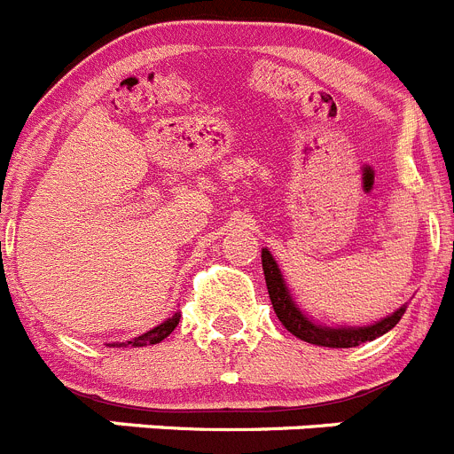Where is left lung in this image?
<instances>
[{
    "label": "left lung",
    "instance_id": "1",
    "mask_svg": "<svg viewBox=\"0 0 454 454\" xmlns=\"http://www.w3.org/2000/svg\"><path fill=\"white\" fill-rule=\"evenodd\" d=\"M261 261H263V274L265 284H268L270 301H272V309L277 313L278 322L284 324L293 335H297L299 340L309 344H317V347H328V348H351L360 347L363 342H372V340L380 338L387 331H392L401 317L405 315L407 306H401L398 310H394L392 315L382 317L380 322H373L369 326H324V324L313 322L309 315L303 313L297 306V301L290 294L288 286L284 281V274L278 270L277 261L272 259L268 249L261 252Z\"/></svg>",
    "mask_w": 454,
    "mask_h": 454
}]
</instances>
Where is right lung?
<instances>
[{
    "label": "right lung",
    "mask_w": 454,
    "mask_h": 454,
    "mask_svg": "<svg viewBox=\"0 0 454 454\" xmlns=\"http://www.w3.org/2000/svg\"><path fill=\"white\" fill-rule=\"evenodd\" d=\"M177 322H180V313H176L173 317L166 319V322L157 324L155 328H151V331L144 333V335H139V338L130 340V342H121V344L114 342V344H110V347H148V344H157V342H161L164 338H168L170 333L176 331Z\"/></svg>",
    "instance_id": "obj_1"
}]
</instances>
